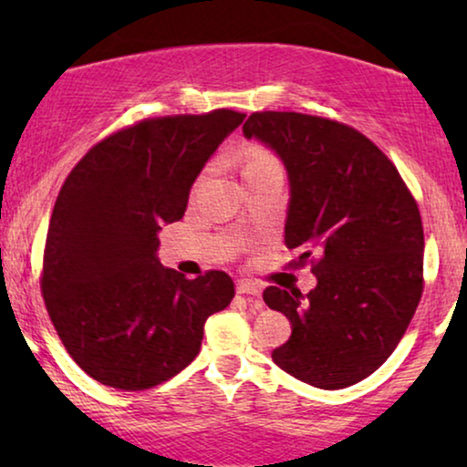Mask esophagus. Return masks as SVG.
Returning a JSON list of instances; mask_svg holds the SVG:
<instances>
[{
  "instance_id": "esophagus-1",
  "label": "esophagus",
  "mask_w": 467,
  "mask_h": 467,
  "mask_svg": "<svg viewBox=\"0 0 467 467\" xmlns=\"http://www.w3.org/2000/svg\"><path fill=\"white\" fill-rule=\"evenodd\" d=\"M235 289H238L240 296H251V297H257V299L261 297V286L257 283H253V280H240ZM257 306H261V302Z\"/></svg>"
}]
</instances>
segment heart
<instances>
[{
  "label": "heart",
  "mask_w": 467,
  "mask_h": 467,
  "mask_svg": "<svg viewBox=\"0 0 467 467\" xmlns=\"http://www.w3.org/2000/svg\"><path fill=\"white\" fill-rule=\"evenodd\" d=\"M272 168H280V163L276 155H274L272 150H267L265 146L254 144L251 149L242 152V176H244V181L254 174H259V171H265Z\"/></svg>",
  "instance_id": "b5f03b06"
}]
</instances>
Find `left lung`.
Masks as SVG:
<instances>
[{
    "label": "left lung",
    "mask_w": 467,
    "mask_h": 467,
    "mask_svg": "<svg viewBox=\"0 0 467 467\" xmlns=\"http://www.w3.org/2000/svg\"><path fill=\"white\" fill-rule=\"evenodd\" d=\"M283 159L291 184L285 223L291 267L312 265L317 286H267L264 302L293 334L272 359L318 389L376 372L398 347L423 296V223L385 152L355 127L302 112H253L242 127Z\"/></svg>",
    "instance_id": "1"
}]
</instances>
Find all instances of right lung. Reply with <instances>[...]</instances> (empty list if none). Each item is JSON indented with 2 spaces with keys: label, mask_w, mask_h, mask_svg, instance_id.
Instances as JSON below:
<instances>
[{
  "label": "right lung",
  "mask_w": 467,
  "mask_h": 467,
  "mask_svg": "<svg viewBox=\"0 0 467 467\" xmlns=\"http://www.w3.org/2000/svg\"><path fill=\"white\" fill-rule=\"evenodd\" d=\"M246 114L144 119L74 165L48 223L40 289L69 357L101 385L144 391L200 353L203 323L227 308L234 280L197 278L155 257L163 223L182 219L191 184Z\"/></svg>",
  "instance_id": "obj_1"
}]
</instances>
